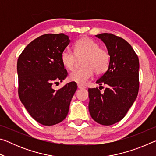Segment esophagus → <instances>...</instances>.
<instances>
[{
	"label": "esophagus",
	"instance_id": "esophagus-1",
	"mask_svg": "<svg viewBox=\"0 0 156 156\" xmlns=\"http://www.w3.org/2000/svg\"><path fill=\"white\" fill-rule=\"evenodd\" d=\"M78 89H86V87L83 85H82L80 84H78Z\"/></svg>",
	"mask_w": 156,
	"mask_h": 156
}]
</instances>
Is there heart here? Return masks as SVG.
<instances>
[{
	"label": "heart",
	"mask_w": 156,
	"mask_h": 156,
	"mask_svg": "<svg viewBox=\"0 0 156 156\" xmlns=\"http://www.w3.org/2000/svg\"><path fill=\"white\" fill-rule=\"evenodd\" d=\"M76 56L77 58L84 57L82 62L83 67L69 73V79L71 81L84 84L94 76V72L96 75H102L109 68V52L100 48L98 43L88 37H84L76 42L74 53L67 49L63 50L60 54V61L67 69L72 70L76 61Z\"/></svg>",
	"instance_id": "heart-1"
}]
</instances>
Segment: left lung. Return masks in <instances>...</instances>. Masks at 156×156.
Masks as SVG:
<instances>
[{"label":"left lung","instance_id":"left-lung-1","mask_svg":"<svg viewBox=\"0 0 156 156\" xmlns=\"http://www.w3.org/2000/svg\"><path fill=\"white\" fill-rule=\"evenodd\" d=\"M110 55L109 68L96 81L108 87L103 93L89 88V110L91 118L102 125H112L125 117L135 101L139 89V60L131 44L112 34L96 36Z\"/></svg>","mask_w":156,"mask_h":156}]
</instances>
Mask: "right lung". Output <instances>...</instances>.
I'll use <instances>...</instances> for the list:
<instances>
[{"label": "right lung", "instance_id": "obj_1", "mask_svg": "<svg viewBox=\"0 0 156 156\" xmlns=\"http://www.w3.org/2000/svg\"><path fill=\"white\" fill-rule=\"evenodd\" d=\"M69 43L64 34H44L31 41L18 57V96L30 115L43 125H56L67 117L77 89L74 82L58 90L53 88V84L67 76L60 54Z\"/></svg>", "mask_w": 156, "mask_h": 156}]
</instances>
